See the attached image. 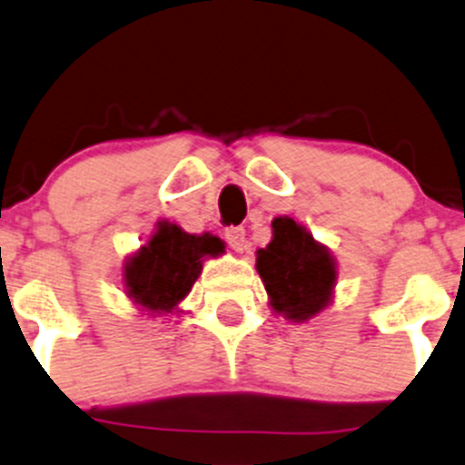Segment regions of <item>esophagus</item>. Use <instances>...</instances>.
<instances>
[{"label":"esophagus","mask_w":465,"mask_h":465,"mask_svg":"<svg viewBox=\"0 0 465 465\" xmlns=\"http://www.w3.org/2000/svg\"><path fill=\"white\" fill-rule=\"evenodd\" d=\"M224 238H227V242L232 245V250L242 252L247 247L245 229H242V227H227V229H224Z\"/></svg>","instance_id":"34e87169"}]
</instances>
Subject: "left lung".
Listing matches in <instances>:
<instances>
[{
    "label": "left lung",
    "instance_id": "1",
    "mask_svg": "<svg viewBox=\"0 0 465 465\" xmlns=\"http://www.w3.org/2000/svg\"><path fill=\"white\" fill-rule=\"evenodd\" d=\"M256 270L277 315L304 322L324 309L336 283V263L292 218L272 220V241L256 252Z\"/></svg>",
    "mask_w": 465,
    "mask_h": 465
}]
</instances>
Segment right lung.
Listing matches in <instances>:
<instances>
[{"label": "right lung", "instance_id": "right-lung-1", "mask_svg": "<svg viewBox=\"0 0 465 465\" xmlns=\"http://www.w3.org/2000/svg\"><path fill=\"white\" fill-rule=\"evenodd\" d=\"M223 252L224 242L218 236H195L163 220L124 265L129 297L152 313H173L200 277L204 256Z\"/></svg>", "mask_w": 465, "mask_h": 465}]
</instances>
